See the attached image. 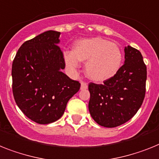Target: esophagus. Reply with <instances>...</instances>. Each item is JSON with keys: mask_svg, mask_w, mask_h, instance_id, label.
<instances>
[{"mask_svg": "<svg viewBox=\"0 0 159 159\" xmlns=\"http://www.w3.org/2000/svg\"><path fill=\"white\" fill-rule=\"evenodd\" d=\"M87 89V84L86 82H81V90H86Z\"/></svg>", "mask_w": 159, "mask_h": 159, "instance_id": "obj_1", "label": "esophagus"}]
</instances>
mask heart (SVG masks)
<instances>
[{
    "label": "heart",
    "instance_id": "heart-1",
    "mask_svg": "<svg viewBox=\"0 0 159 159\" xmlns=\"http://www.w3.org/2000/svg\"><path fill=\"white\" fill-rule=\"evenodd\" d=\"M64 60L68 69L73 72L79 67V61L86 62V76L95 82H103L118 73L123 54L116 43L94 37L77 41L73 46V52H66Z\"/></svg>",
    "mask_w": 159,
    "mask_h": 159
}]
</instances>
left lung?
<instances>
[{
  "label": "left lung",
  "instance_id": "left-lung-1",
  "mask_svg": "<svg viewBox=\"0 0 159 159\" xmlns=\"http://www.w3.org/2000/svg\"><path fill=\"white\" fill-rule=\"evenodd\" d=\"M125 64L103 84H89V111L97 124L115 128L134 116L145 94L147 77L142 55L131 46L125 48Z\"/></svg>",
  "mask_w": 159,
  "mask_h": 159
}]
</instances>
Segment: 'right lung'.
<instances>
[{"label": "right lung", "mask_w": 159, "mask_h": 159, "mask_svg": "<svg viewBox=\"0 0 159 159\" xmlns=\"http://www.w3.org/2000/svg\"><path fill=\"white\" fill-rule=\"evenodd\" d=\"M60 34L48 30L26 41L12 65L16 103L28 118L40 125L59 120L81 86L61 72L65 63L58 46Z\"/></svg>", "instance_id": "right-lung-1"}]
</instances>
